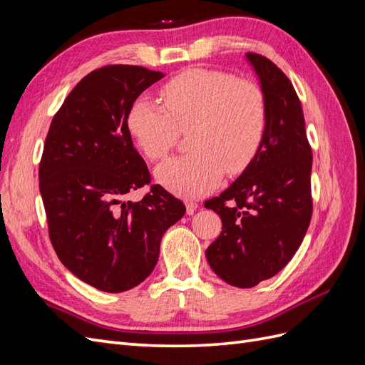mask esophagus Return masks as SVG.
Returning a JSON list of instances; mask_svg holds the SVG:
<instances>
[{
  "label": "esophagus",
  "instance_id": "esophagus-1",
  "mask_svg": "<svg viewBox=\"0 0 365 365\" xmlns=\"http://www.w3.org/2000/svg\"><path fill=\"white\" fill-rule=\"evenodd\" d=\"M197 208V204L193 201H185V212L187 215H193L195 210Z\"/></svg>",
  "mask_w": 365,
  "mask_h": 365
}]
</instances>
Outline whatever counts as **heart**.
I'll list each match as a JSON object with an SVG mask.
<instances>
[{"label":"heart","instance_id":"b5f03b06","mask_svg":"<svg viewBox=\"0 0 365 365\" xmlns=\"http://www.w3.org/2000/svg\"><path fill=\"white\" fill-rule=\"evenodd\" d=\"M165 108L138 97L128 113V129L150 161L169 155L181 130L190 129L185 157L155 172L170 192L196 197L230 175L244 172L256 158L267 132L268 106L262 88L251 81L212 68H189L161 90Z\"/></svg>","mask_w":365,"mask_h":365}]
</instances>
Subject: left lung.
<instances>
[{"mask_svg": "<svg viewBox=\"0 0 365 365\" xmlns=\"http://www.w3.org/2000/svg\"><path fill=\"white\" fill-rule=\"evenodd\" d=\"M247 59L267 98V132L239 178L204 204L222 219V231L205 251L208 264L236 288H252L282 271L312 217V149L300 98L268 58L247 53Z\"/></svg>", "mask_w": 365, "mask_h": 365, "instance_id": "1", "label": "left lung"}]
</instances>
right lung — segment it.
<instances>
[{"label":"right lung","mask_w":365,"mask_h":365,"mask_svg":"<svg viewBox=\"0 0 365 365\" xmlns=\"http://www.w3.org/2000/svg\"><path fill=\"white\" fill-rule=\"evenodd\" d=\"M161 71L106 65L86 74L53 117L39 163L48 235L63 267L103 292L135 288L155 268L165 230L185 207L150 182L128 129L137 97Z\"/></svg>","instance_id":"obj_1"}]
</instances>
